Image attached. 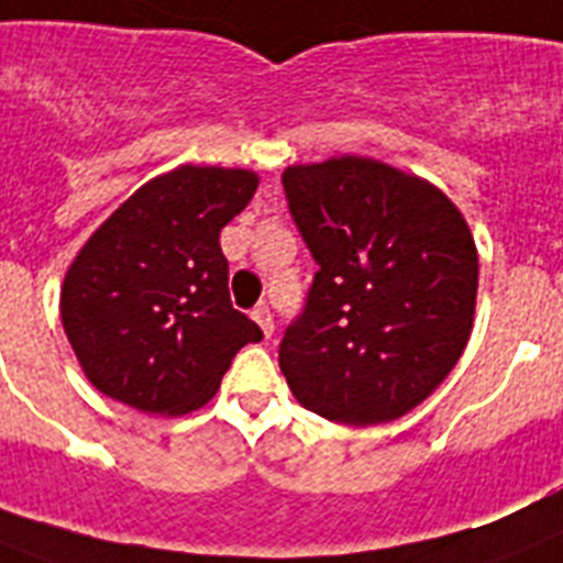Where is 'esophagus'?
<instances>
[{
  "mask_svg": "<svg viewBox=\"0 0 563 563\" xmlns=\"http://www.w3.org/2000/svg\"><path fill=\"white\" fill-rule=\"evenodd\" d=\"M252 318L257 320V325L263 329V334H266V338H272L274 318H272V311H268V306H257V309H252Z\"/></svg>",
  "mask_w": 563,
  "mask_h": 563,
  "instance_id": "1",
  "label": "esophagus"
}]
</instances>
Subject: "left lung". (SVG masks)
Wrapping results in <instances>:
<instances>
[{
  "label": "left lung",
  "instance_id": "obj_1",
  "mask_svg": "<svg viewBox=\"0 0 563 563\" xmlns=\"http://www.w3.org/2000/svg\"><path fill=\"white\" fill-rule=\"evenodd\" d=\"M283 188L318 263L280 369L309 412L386 423L427 400L464 354L478 249L455 202L372 157L289 165Z\"/></svg>",
  "mask_w": 563,
  "mask_h": 563
}]
</instances>
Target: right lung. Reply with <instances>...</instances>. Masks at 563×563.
<instances>
[{
    "label": "right lung",
    "mask_w": 563,
    "mask_h": 563,
    "mask_svg": "<svg viewBox=\"0 0 563 563\" xmlns=\"http://www.w3.org/2000/svg\"><path fill=\"white\" fill-rule=\"evenodd\" d=\"M245 168L179 165L136 188L65 272L59 314L85 377L148 415L209 404L254 320L231 306L220 231L257 191Z\"/></svg>",
    "instance_id": "right-lung-1"
}]
</instances>
